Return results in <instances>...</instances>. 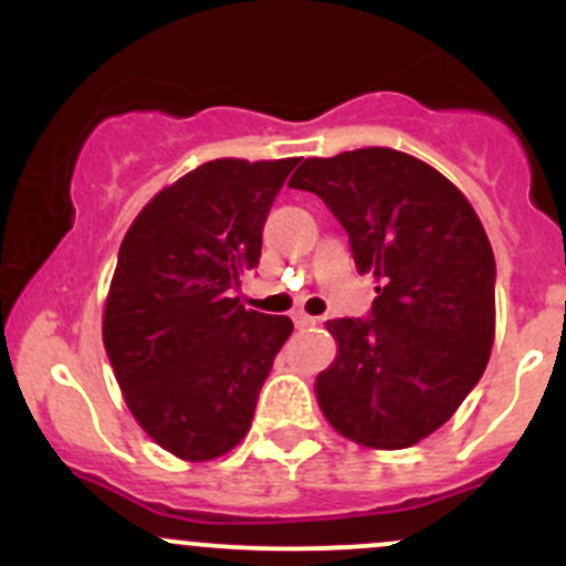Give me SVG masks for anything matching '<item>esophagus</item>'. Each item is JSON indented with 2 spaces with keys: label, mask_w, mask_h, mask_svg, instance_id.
I'll return each instance as SVG.
<instances>
[{
  "label": "esophagus",
  "mask_w": 566,
  "mask_h": 566,
  "mask_svg": "<svg viewBox=\"0 0 566 566\" xmlns=\"http://www.w3.org/2000/svg\"><path fill=\"white\" fill-rule=\"evenodd\" d=\"M293 323H295V328H312V325H317L319 319L298 310V312H293Z\"/></svg>",
  "instance_id": "1"
}]
</instances>
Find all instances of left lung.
<instances>
[{
	"instance_id": "8db88e82",
	"label": "left lung",
	"mask_w": 566,
	"mask_h": 566,
	"mask_svg": "<svg viewBox=\"0 0 566 566\" xmlns=\"http://www.w3.org/2000/svg\"><path fill=\"white\" fill-rule=\"evenodd\" d=\"M290 188L323 199L378 282L367 317L325 323L339 353L317 375L319 408L364 447H413L488 367L495 256L482 221L447 177L391 147L306 158Z\"/></svg>"
}]
</instances>
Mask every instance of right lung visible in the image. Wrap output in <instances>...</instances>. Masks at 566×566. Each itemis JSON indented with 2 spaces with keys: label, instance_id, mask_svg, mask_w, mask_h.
I'll return each mask as SVG.
<instances>
[{
  "label": "right lung",
  "instance_id": "obj_1",
  "mask_svg": "<svg viewBox=\"0 0 566 566\" xmlns=\"http://www.w3.org/2000/svg\"><path fill=\"white\" fill-rule=\"evenodd\" d=\"M298 158H216L145 205L117 254L106 356L130 413L161 449L202 462L247 436L293 319L243 310L262 227Z\"/></svg>",
  "mask_w": 566,
  "mask_h": 566
}]
</instances>
